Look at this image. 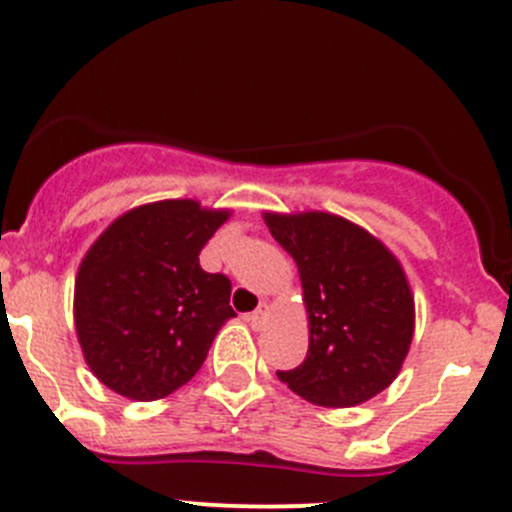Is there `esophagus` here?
<instances>
[{
	"mask_svg": "<svg viewBox=\"0 0 512 512\" xmlns=\"http://www.w3.org/2000/svg\"><path fill=\"white\" fill-rule=\"evenodd\" d=\"M265 317H267V304H260V307H257L255 312L245 314L247 324H252V327H260V324L265 322Z\"/></svg>",
	"mask_w": 512,
	"mask_h": 512,
	"instance_id": "1",
	"label": "esophagus"
}]
</instances>
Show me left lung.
I'll list each match as a JSON object with an SVG mask.
<instances>
[{"label": "left lung", "instance_id": "8db88e82", "mask_svg": "<svg viewBox=\"0 0 512 512\" xmlns=\"http://www.w3.org/2000/svg\"><path fill=\"white\" fill-rule=\"evenodd\" d=\"M294 257L309 314V349L277 371L309 404L347 409L399 376L414 337V297L399 260L364 227L332 213H265Z\"/></svg>", "mask_w": 512, "mask_h": 512}]
</instances>
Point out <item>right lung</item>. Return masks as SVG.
Returning a JSON list of instances; mask_svg holds the SVG:
<instances>
[{
	"instance_id": "obj_1",
	"label": "right lung",
	"mask_w": 512,
	"mask_h": 512,
	"mask_svg": "<svg viewBox=\"0 0 512 512\" xmlns=\"http://www.w3.org/2000/svg\"><path fill=\"white\" fill-rule=\"evenodd\" d=\"M230 218L195 200L128 210L103 230L76 275L74 322L103 386L156 401L188 384L230 317V280L200 267V250Z\"/></svg>"
}]
</instances>
